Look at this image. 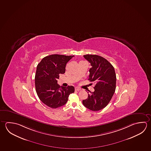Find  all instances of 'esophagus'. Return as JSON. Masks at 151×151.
I'll use <instances>...</instances> for the list:
<instances>
[{"instance_id": "34e87169", "label": "esophagus", "mask_w": 151, "mask_h": 151, "mask_svg": "<svg viewBox=\"0 0 151 151\" xmlns=\"http://www.w3.org/2000/svg\"><path fill=\"white\" fill-rule=\"evenodd\" d=\"M75 90L76 91H80L81 90V89L80 88H79V87H76L75 88Z\"/></svg>"}]
</instances>
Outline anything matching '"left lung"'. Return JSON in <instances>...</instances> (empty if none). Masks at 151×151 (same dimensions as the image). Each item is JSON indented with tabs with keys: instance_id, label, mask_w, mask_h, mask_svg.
<instances>
[{
	"instance_id": "left-lung-1",
	"label": "left lung",
	"mask_w": 151,
	"mask_h": 151,
	"mask_svg": "<svg viewBox=\"0 0 151 151\" xmlns=\"http://www.w3.org/2000/svg\"><path fill=\"white\" fill-rule=\"evenodd\" d=\"M83 57L91 63L88 80L94 82L95 91H90L88 98L83 100L82 103L88 109L97 111L107 106L115 92V70L112 65L101 56L87 54Z\"/></svg>"
}]
</instances>
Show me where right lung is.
Instances as JSON below:
<instances>
[{"mask_svg": "<svg viewBox=\"0 0 151 151\" xmlns=\"http://www.w3.org/2000/svg\"><path fill=\"white\" fill-rule=\"evenodd\" d=\"M74 56L49 55L42 58L37 67L35 87L39 98L48 107L56 109L65 104L73 86L60 87L58 84L60 74L65 72L66 63Z\"/></svg>", "mask_w": 151, "mask_h": 151, "instance_id": "add662e5", "label": "right lung"}]
</instances>
